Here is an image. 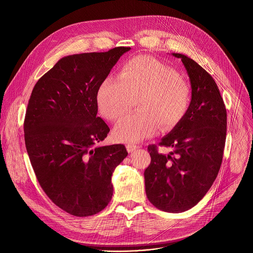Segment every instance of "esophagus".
Listing matches in <instances>:
<instances>
[{
  "label": "esophagus",
  "mask_w": 253,
  "mask_h": 253,
  "mask_svg": "<svg viewBox=\"0 0 253 253\" xmlns=\"http://www.w3.org/2000/svg\"><path fill=\"white\" fill-rule=\"evenodd\" d=\"M126 149H127V151H128V153H132L133 151H135L136 149H138V145H136V144H127L126 145Z\"/></svg>",
  "instance_id": "1"
}]
</instances>
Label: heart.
Returning <instances> with one entry per match:
<instances>
[{"mask_svg": "<svg viewBox=\"0 0 253 253\" xmlns=\"http://www.w3.org/2000/svg\"><path fill=\"white\" fill-rule=\"evenodd\" d=\"M138 112L120 120L114 137L121 142H138L153 136L159 124L170 129L180 122L190 105V90L179 74L148 56L127 61L119 78L106 77L97 90V105L106 118L126 114L133 100Z\"/></svg>", "mask_w": 253, "mask_h": 253, "instance_id": "b5f03b06", "label": "heart"}]
</instances>
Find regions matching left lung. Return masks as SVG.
I'll use <instances>...</instances> for the list:
<instances>
[{
	"label": "left lung",
	"instance_id": "obj_1",
	"mask_svg": "<svg viewBox=\"0 0 253 253\" xmlns=\"http://www.w3.org/2000/svg\"><path fill=\"white\" fill-rule=\"evenodd\" d=\"M189 75L192 100L180 122L159 145H149L151 164L144 170L145 193L158 209L177 213L194 207L214 182L227 135V110L215 81L203 68L179 53Z\"/></svg>",
	"mask_w": 253,
	"mask_h": 253
}]
</instances>
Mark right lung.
Here are the masks:
<instances>
[{"instance_id": "right-lung-1", "label": "right lung", "mask_w": 253, "mask_h": 253, "mask_svg": "<svg viewBox=\"0 0 253 253\" xmlns=\"http://www.w3.org/2000/svg\"><path fill=\"white\" fill-rule=\"evenodd\" d=\"M130 47L62 57L35 85L24 140L37 179L50 200L75 216L96 214L113 196L112 175L125 145L100 147L110 132L97 117V90Z\"/></svg>"}]
</instances>
